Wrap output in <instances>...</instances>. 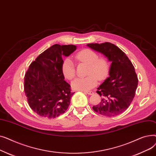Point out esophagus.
Instances as JSON below:
<instances>
[{
    "mask_svg": "<svg viewBox=\"0 0 156 156\" xmlns=\"http://www.w3.org/2000/svg\"><path fill=\"white\" fill-rule=\"evenodd\" d=\"M84 92L88 94V95H93L94 94V92H92V91H86V92Z\"/></svg>",
    "mask_w": 156,
    "mask_h": 156,
    "instance_id": "obj_1",
    "label": "esophagus"
}]
</instances>
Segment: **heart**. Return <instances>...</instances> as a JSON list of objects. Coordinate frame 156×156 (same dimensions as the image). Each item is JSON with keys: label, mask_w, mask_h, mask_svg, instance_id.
Instances as JSON below:
<instances>
[{"label": "heart", "mask_w": 156, "mask_h": 156, "mask_svg": "<svg viewBox=\"0 0 156 156\" xmlns=\"http://www.w3.org/2000/svg\"><path fill=\"white\" fill-rule=\"evenodd\" d=\"M77 61L88 64L87 76L76 78L72 82V87L78 90L87 91L95 87L99 80H104L108 77L110 71L109 61L105 57H99L98 54L93 50L85 48L75 55ZM61 71L64 77L71 80L76 75L75 64L70 57L65 58L61 65Z\"/></svg>", "instance_id": "obj_1"}]
</instances>
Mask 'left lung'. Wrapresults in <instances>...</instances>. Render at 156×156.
I'll return each mask as SVG.
<instances>
[{
    "mask_svg": "<svg viewBox=\"0 0 156 156\" xmlns=\"http://www.w3.org/2000/svg\"><path fill=\"white\" fill-rule=\"evenodd\" d=\"M87 46L112 62L109 77L97 88L101 101L93 106V110L107 117L116 116L128 108L135 97L138 81L135 68L125 53L114 44L105 42Z\"/></svg>",
    "mask_w": 156,
    "mask_h": 156,
    "instance_id": "8db88e82",
    "label": "left lung"
}]
</instances>
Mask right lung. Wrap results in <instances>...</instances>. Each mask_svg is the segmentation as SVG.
Wrapping results in <instances>:
<instances>
[{
    "instance_id": "obj_1",
    "label": "right lung",
    "mask_w": 156,
    "mask_h": 156,
    "mask_svg": "<svg viewBox=\"0 0 156 156\" xmlns=\"http://www.w3.org/2000/svg\"><path fill=\"white\" fill-rule=\"evenodd\" d=\"M74 45L55 44L40 54L25 73L24 88L31 109L40 116L58 117L68 108L74 94L61 71L63 56L76 50Z\"/></svg>"
}]
</instances>
